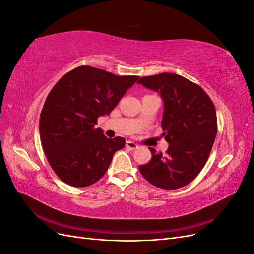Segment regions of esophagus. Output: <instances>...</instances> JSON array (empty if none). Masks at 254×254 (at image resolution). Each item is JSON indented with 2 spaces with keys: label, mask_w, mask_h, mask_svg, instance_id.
<instances>
[{
  "label": "esophagus",
  "mask_w": 254,
  "mask_h": 254,
  "mask_svg": "<svg viewBox=\"0 0 254 254\" xmlns=\"http://www.w3.org/2000/svg\"><path fill=\"white\" fill-rule=\"evenodd\" d=\"M126 147L129 148V149L133 150V149H136V148H137V145H136L134 142H132V141H127V142H126Z\"/></svg>",
  "instance_id": "esophagus-1"
}]
</instances>
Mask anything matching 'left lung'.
I'll return each instance as SVG.
<instances>
[{
	"label": "left lung",
	"mask_w": 254,
	"mask_h": 254,
	"mask_svg": "<svg viewBox=\"0 0 254 254\" xmlns=\"http://www.w3.org/2000/svg\"><path fill=\"white\" fill-rule=\"evenodd\" d=\"M137 82L162 96V135L170 143L165 153L149 147L152 157L139 170L152 186L180 189L196 178L209 159L217 133L214 104L200 86L177 74L144 76Z\"/></svg>",
	"instance_id": "1"
}]
</instances>
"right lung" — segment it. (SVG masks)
Instances as JSON below:
<instances>
[{"instance_id": "obj_1", "label": "right lung", "mask_w": 254, "mask_h": 254, "mask_svg": "<svg viewBox=\"0 0 254 254\" xmlns=\"http://www.w3.org/2000/svg\"><path fill=\"white\" fill-rule=\"evenodd\" d=\"M137 79L80 65L53 87L40 114L39 131L45 156L60 180L84 188L105 175L125 139L105 136L95 127L97 119L110 114Z\"/></svg>"}]
</instances>
